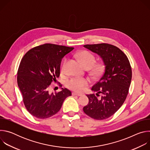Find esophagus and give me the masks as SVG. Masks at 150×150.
<instances>
[{
	"mask_svg": "<svg viewBox=\"0 0 150 150\" xmlns=\"http://www.w3.org/2000/svg\"><path fill=\"white\" fill-rule=\"evenodd\" d=\"M72 96H78V97L82 96V94H78V93H74V92L72 93Z\"/></svg>",
	"mask_w": 150,
	"mask_h": 150,
	"instance_id": "obj_1",
	"label": "esophagus"
}]
</instances>
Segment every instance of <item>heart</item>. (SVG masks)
I'll use <instances>...</instances> for the list:
<instances>
[{
  "label": "heart",
  "mask_w": 150,
  "mask_h": 150,
  "mask_svg": "<svg viewBox=\"0 0 150 150\" xmlns=\"http://www.w3.org/2000/svg\"><path fill=\"white\" fill-rule=\"evenodd\" d=\"M76 57L80 60L83 67L87 69L91 68L92 76L97 77L100 76L103 71L104 66L103 63H98L95 64L96 59L94 54L87 50H83L76 54ZM67 60L63 61L61 65V71L65 70ZM90 81L85 78H72L66 82V86L70 90L77 93L83 92L89 85Z\"/></svg>",
  "instance_id": "heart-1"
}]
</instances>
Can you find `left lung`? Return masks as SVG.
Here are the masks:
<instances>
[{
  "instance_id": "obj_1",
  "label": "left lung",
  "mask_w": 150,
  "mask_h": 150,
  "mask_svg": "<svg viewBox=\"0 0 150 150\" xmlns=\"http://www.w3.org/2000/svg\"><path fill=\"white\" fill-rule=\"evenodd\" d=\"M84 47L98 54L104 64V70L88 94V104L83 107L84 113L96 120H104L114 115L127 96L132 79V69L126 55L115 46L101 43L86 45ZM102 96L98 97L99 94Z\"/></svg>"
}]
</instances>
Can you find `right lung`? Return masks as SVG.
<instances>
[{"label": "right lung", "instance_id": "1", "mask_svg": "<svg viewBox=\"0 0 150 150\" xmlns=\"http://www.w3.org/2000/svg\"><path fill=\"white\" fill-rule=\"evenodd\" d=\"M74 48L46 43L28 51L21 59L17 82L25 108L38 119H47L56 114L71 92L67 88L49 93L52 82L60 76L62 57ZM60 87L62 85L59 83Z\"/></svg>", "mask_w": 150, "mask_h": 150}]
</instances>
